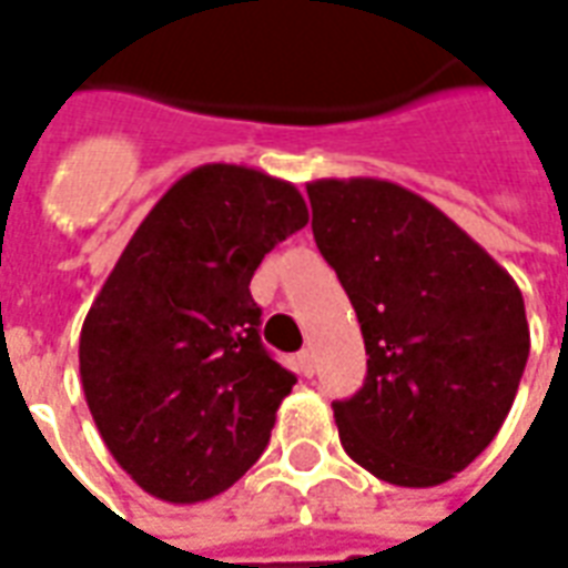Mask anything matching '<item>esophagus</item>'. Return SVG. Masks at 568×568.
<instances>
[{"instance_id":"obj_1","label":"esophagus","mask_w":568,"mask_h":568,"mask_svg":"<svg viewBox=\"0 0 568 568\" xmlns=\"http://www.w3.org/2000/svg\"><path fill=\"white\" fill-rule=\"evenodd\" d=\"M297 365H301V371H304V374H307V377H313V371H316V353H313V349H301V353H297Z\"/></svg>"}]
</instances>
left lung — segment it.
I'll use <instances>...</instances> for the list:
<instances>
[{"instance_id":"left-lung-1","label":"left lung","mask_w":568,"mask_h":568,"mask_svg":"<svg viewBox=\"0 0 568 568\" xmlns=\"http://www.w3.org/2000/svg\"><path fill=\"white\" fill-rule=\"evenodd\" d=\"M313 236L356 310L368 377L334 402L346 456L395 487H438L496 438L529 356L524 295L496 258L386 179L307 185Z\"/></svg>"}]
</instances>
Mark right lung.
<instances>
[{"instance_id": "add662e5", "label": "right lung", "mask_w": 568, "mask_h": 568, "mask_svg": "<svg viewBox=\"0 0 568 568\" xmlns=\"http://www.w3.org/2000/svg\"><path fill=\"white\" fill-rule=\"evenodd\" d=\"M307 222L292 182L203 163L151 206L88 310L84 398L115 463L154 499H212L267 447L295 374L261 344L248 283Z\"/></svg>"}]
</instances>
